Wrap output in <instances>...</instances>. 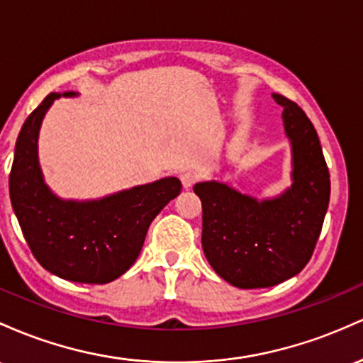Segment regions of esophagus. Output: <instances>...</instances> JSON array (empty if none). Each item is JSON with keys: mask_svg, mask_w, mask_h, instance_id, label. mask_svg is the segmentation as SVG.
Masks as SVG:
<instances>
[{"mask_svg": "<svg viewBox=\"0 0 363 363\" xmlns=\"http://www.w3.org/2000/svg\"><path fill=\"white\" fill-rule=\"evenodd\" d=\"M180 180L185 189H190V186H194L199 182V174L195 171H185V173L180 174Z\"/></svg>", "mask_w": 363, "mask_h": 363, "instance_id": "obj_1", "label": "esophagus"}]
</instances>
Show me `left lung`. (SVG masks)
I'll return each mask as SVG.
<instances>
[{
    "mask_svg": "<svg viewBox=\"0 0 363 363\" xmlns=\"http://www.w3.org/2000/svg\"><path fill=\"white\" fill-rule=\"evenodd\" d=\"M283 106L293 145V185L281 197L257 202L225 183L194 186L202 202V248L213 269L233 286L269 288L293 278L311 260L328 211L331 182L312 121L298 104Z\"/></svg>",
    "mask_w": 363,
    "mask_h": 363,
    "instance_id": "obj_1",
    "label": "left lung"
}]
</instances>
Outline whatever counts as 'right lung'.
I'll return each instance as SVG.
<instances>
[{
    "instance_id": "add662e5",
    "label": "right lung",
    "mask_w": 363,
    "mask_h": 363,
    "mask_svg": "<svg viewBox=\"0 0 363 363\" xmlns=\"http://www.w3.org/2000/svg\"><path fill=\"white\" fill-rule=\"evenodd\" d=\"M56 97L50 94L20 130L10 171L11 206L44 269L75 283L104 284L135 262L149 225L182 192V183L171 177L101 201H60L44 185L38 162L40 121Z\"/></svg>"
}]
</instances>
